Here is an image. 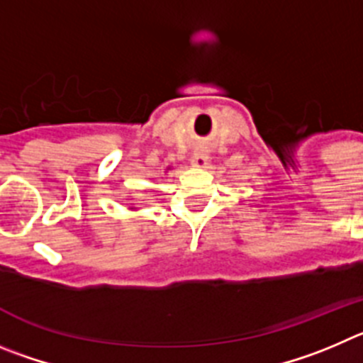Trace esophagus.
<instances>
[{
	"label": "esophagus",
	"mask_w": 363,
	"mask_h": 363,
	"mask_svg": "<svg viewBox=\"0 0 363 363\" xmlns=\"http://www.w3.org/2000/svg\"><path fill=\"white\" fill-rule=\"evenodd\" d=\"M191 162L199 168H206L208 166V155L204 152H195L194 157H191Z\"/></svg>",
	"instance_id": "esophagus-1"
}]
</instances>
